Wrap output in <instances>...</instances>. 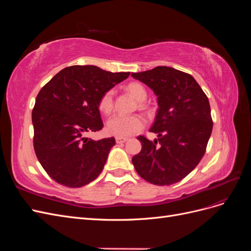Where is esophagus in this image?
Segmentation results:
<instances>
[{
	"label": "esophagus",
	"mask_w": 251,
	"mask_h": 251,
	"mask_svg": "<svg viewBox=\"0 0 251 251\" xmlns=\"http://www.w3.org/2000/svg\"><path fill=\"white\" fill-rule=\"evenodd\" d=\"M115 140H116L117 143H124V142L127 141V138H126V137H116Z\"/></svg>",
	"instance_id": "obj_1"
}]
</instances>
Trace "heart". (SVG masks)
<instances>
[{"label":"heart","instance_id":"1","mask_svg":"<svg viewBox=\"0 0 251 251\" xmlns=\"http://www.w3.org/2000/svg\"><path fill=\"white\" fill-rule=\"evenodd\" d=\"M127 91L135 100L141 102L147 98V91L142 85L138 82H131L127 86ZM114 105V90L110 89L100 96L98 101V108L104 114H109L113 110ZM143 119L138 115H121L116 114L112 116L107 123L108 133L117 136V137H126L136 132L140 131L143 127Z\"/></svg>","mask_w":251,"mask_h":251}]
</instances>
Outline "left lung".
I'll return each instance as SVG.
<instances>
[{
  "mask_svg": "<svg viewBox=\"0 0 251 251\" xmlns=\"http://www.w3.org/2000/svg\"><path fill=\"white\" fill-rule=\"evenodd\" d=\"M157 96L158 111L151 141L137 138L142 149L132 158L139 176L155 185H171L185 178L201 161L212 131L210 105L191 74L171 67L132 73Z\"/></svg>",
  "mask_w": 251,
  "mask_h": 251,
  "instance_id": "8db88e82",
  "label": "left lung"
}]
</instances>
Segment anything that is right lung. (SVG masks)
Here are the masks:
<instances>
[{"mask_svg":"<svg viewBox=\"0 0 251 251\" xmlns=\"http://www.w3.org/2000/svg\"><path fill=\"white\" fill-rule=\"evenodd\" d=\"M128 75L92 65L71 66L37 94L32 111L34 151L43 169L57 183L81 187L100 176L115 138L94 141L85 134L101 130L100 98Z\"/></svg>","mask_w":251,"mask_h":251,"instance_id":"obj_1","label":"right lung"}]
</instances>
